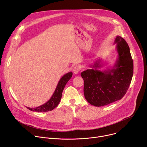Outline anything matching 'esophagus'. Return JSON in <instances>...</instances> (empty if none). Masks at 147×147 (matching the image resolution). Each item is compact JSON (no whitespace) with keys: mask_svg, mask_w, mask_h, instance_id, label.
<instances>
[{"mask_svg":"<svg viewBox=\"0 0 147 147\" xmlns=\"http://www.w3.org/2000/svg\"><path fill=\"white\" fill-rule=\"evenodd\" d=\"M80 69H81V67L79 66H76L74 68H73V73L74 74H77L79 73V71H80Z\"/></svg>","mask_w":147,"mask_h":147,"instance_id":"34e87169","label":"esophagus"}]
</instances>
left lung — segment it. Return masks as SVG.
<instances>
[{
  "mask_svg": "<svg viewBox=\"0 0 147 147\" xmlns=\"http://www.w3.org/2000/svg\"><path fill=\"white\" fill-rule=\"evenodd\" d=\"M118 57L111 69L100 71V59L96 61L91 69L81 73L84 81V94L92 105L102 107L121 99L130 86L133 75V61L127 43L117 36L115 40Z\"/></svg>",
  "mask_w": 147,
  "mask_h": 147,
  "instance_id": "obj_1",
  "label": "left lung"
}]
</instances>
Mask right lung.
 Segmentation results:
<instances>
[{
  "instance_id": "obj_1",
  "label": "right lung",
  "mask_w": 147,
  "mask_h": 147,
  "mask_svg": "<svg viewBox=\"0 0 147 147\" xmlns=\"http://www.w3.org/2000/svg\"><path fill=\"white\" fill-rule=\"evenodd\" d=\"M72 75V72H69L65 74L60 78L53 94L51 96V99L47 102L42 105L41 106L36 108H26L31 111L38 112H45L52 111L58 105V104L60 102V99L61 98L63 91L65 86L68 82V81L71 78Z\"/></svg>"
}]
</instances>
